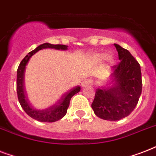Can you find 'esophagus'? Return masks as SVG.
I'll return each mask as SVG.
<instances>
[{"label":"esophagus","mask_w":156,"mask_h":156,"mask_svg":"<svg viewBox=\"0 0 156 156\" xmlns=\"http://www.w3.org/2000/svg\"><path fill=\"white\" fill-rule=\"evenodd\" d=\"M92 84H93V81L91 80V79H87V80H85L84 82H83L82 87H83V88H85V87H87L92 86Z\"/></svg>","instance_id":"1"}]
</instances>
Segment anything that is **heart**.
Returning a JSON list of instances; mask_svg holds the SVG:
<instances>
[{"label": "heart", "mask_w": 156, "mask_h": 156, "mask_svg": "<svg viewBox=\"0 0 156 156\" xmlns=\"http://www.w3.org/2000/svg\"><path fill=\"white\" fill-rule=\"evenodd\" d=\"M88 61L93 65H98L104 61L107 66H112L115 62L114 56L112 55L107 56L104 52H95V53L90 54L87 58Z\"/></svg>", "instance_id": "1"}]
</instances>
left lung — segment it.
Listing matches in <instances>:
<instances>
[{
  "instance_id": "obj_1",
  "label": "left lung",
  "mask_w": 156,
  "mask_h": 156,
  "mask_svg": "<svg viewBox=\"0 0 156 156\" xmlns=\"http://www.w3.org/2000/svg\"><path fill=\"white\" fill-rule=\"evenodd\" d=\"M120 63L112 67L106 86L96 89L91 108L98 117L119 121L135 108L142 93L140 65L127 49L114 44Z\"/></svg>"
}]
</instances>
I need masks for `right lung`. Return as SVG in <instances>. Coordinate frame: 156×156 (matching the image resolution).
<instances>
[{"instance_id": "obj_1", "label": "right lung", "mask_w": 156, "mask_h": 156, "mask_svg": "<svg viewBox=\"0 0 156 156\" xmlns=\"http://www.w3.org/2000/svg\"><path fill=\"white\" fill-rule=\"evenodd\" d=\"M44 48H54V49L64 51V50L68 49V46L63 44H51L49 43H45V44H40L35 49L29 52L23 58V61H21L18 70H17V93H18V101L20 103L23 110L26 112V113L27 114L28 116L41 122H55L66 116L67 109L69 106L71 98L80 91L81 87L79 86L73 87V89L67 91L66 94H64L56 104L44 109L34 108L28 103L27 99L26 97L25 89H24V74H25L26 66L27 65L30 57L34 54L36 53L38 51L44 49Z\"/></svg>"}]
</instances>
